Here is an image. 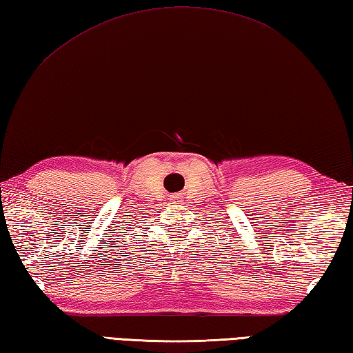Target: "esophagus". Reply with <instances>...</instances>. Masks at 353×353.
Masks as SVG:
<instances>
[{
	"label": "esophagus",
	"mask_w": 353,
	"mask_h": 353,
	"mask_svg": "<svg viewBox=\"0 0 353 353\" xmlns=\"http://www.w3.org/2000/svg\"><path fill=\"white\" fill-rule=\"evenodd\" d=\"M174 201H177V199H174Z\"/></svg>",
	"instance_id": "obj_1"
}]
</instances>
